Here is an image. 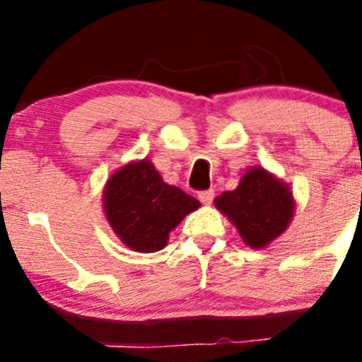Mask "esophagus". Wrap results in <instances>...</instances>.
Here are the masks:
<instances>
[{"label":"esophagus","mask_w":362,"mask_h":362,"mask_svg":"<svg viewBox=\"0 0 362 362\" xmlns=\"http://www.w3.org/2000/svg\"><path fill=\"white\" fill-rule=\"evenodd\" d=\"M197 197H199V201L203 204H210L214 201V190L210 188V190H201L199 194H197Z\"/></svg>","instance_id":"obj_1"}]
</instances>
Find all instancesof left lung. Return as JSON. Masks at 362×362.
I'll use <instances>...</instances> for the list:
<instances>
[{
	"mask_svg": "<svg viewBox=\"0 0 362 362\" xmlns=\"http://www.w3.org/2000/svg\"><path fill=\"white\" fill-rule=\"evenodd\" d=\"M216 206L252 248H263L281 235L293 216L292 192L263 168L246 172L235 190L217 197Z\"/></svg>",
	"mask_w": 362,
	"mask_h": 362,
	"instance_id": "obj_1",
	"label": "left lung"
}]
</instances>
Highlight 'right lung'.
Instances as JSON below:
<instances>
[{"instance_id":"right-lung-1","label":"right lung","mask_w":362,"mask_h":362,"mask_svg":"<svg viewBox=\"0 0 362 362\" xmlns=\"http://www.w3.org/2000/svg\"><path fill=\"white\" fill-rule=\"evenodd\" d=\"M196 197L170 187L146 159L123 166L105 187V214L114 232L136 252H158L187 214L199 209Z\"/></svg>"}]
</instances>
